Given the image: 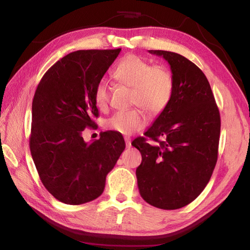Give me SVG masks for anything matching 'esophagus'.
<instances>
[{
  "instance_id": "obj_1",
  "label": "esophagus",
  "mask_w": 250,
  "mask_h": 250,
  "mask_svg": "<svg viewBox=\"0 0 250 250\" xmlns=\"http://www.w3.org/2000/svg\"><path fill=\"white\" fill-rule=\"evenodd\" d=\"M125 143H126V147L130 148L131 147V140L130 138H125Z\"/></svg>"
}]
</instances>
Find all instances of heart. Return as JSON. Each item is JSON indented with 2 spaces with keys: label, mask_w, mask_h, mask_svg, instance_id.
<instances>
[{
  "label": "heart",
  "mask_w": 250,
  "mask_h": 250,
  "mask_svg": "<svg viewBox=\"0 0 250 250\" xmlns=\"http://www.w3.org/2000/svg\"><path fill=\"white\" fill-rule=\"evenodd\" d=\"M113 76L119 82L132 87L131 103L146 109L151 116L162 113L172 99L174 81L171 73L161 65L151 66L138 56H125L117 64ZM94 98L98 108H107L109 86L105 79L97 83ZM147 122L145 113L140 108H133L116 112L105 125L111 131L128 135L141 130Z\"/></svg>",
  "instance_id": "1"
}]
</instances>
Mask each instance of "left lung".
Listing matches in <instances>:
<instances>
[{"label": "left lung", "instance_id": "obj_1", "mask_svg": "<svg viewBox=\"0 0 250 250\" xmlns=\"http://www.w3.org/2000/svg\"><path fill=\"white\" fill-rule=\"evenodd\" d=\"M170 64L174 81L168 106L137 138L142 163L137 168L142 198L163 209L184 208L198 197L215 169L220 138V113L206 75L180 54L150 50Z\"/></svg>", "mask_w": 250, "mask_h": 250}]
</instances>
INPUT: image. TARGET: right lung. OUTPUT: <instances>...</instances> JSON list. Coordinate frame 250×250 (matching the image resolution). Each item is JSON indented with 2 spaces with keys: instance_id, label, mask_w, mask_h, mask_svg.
Segmentation results:
<instances>
[{
  "instance_id": "right-lung-1",
  "label": "right lung",
  "mask_w": 250,
  "mask_h": 250,
  "mask_svg": "<svg viewBox=\"0 0 250 250\" xmlns=\"http://www.w3.org/2000/svg\"><path fill=\"white\" fill-rule=\"evenodd\" d=\"M120 52H72L50 67L35 90L30 151L42 185L63 203L77 206L99 197L125 149L122 134L115 131L101 132L92 143L82 138L99 116L95 87Z\"/></svg>"
}]
</instances>
